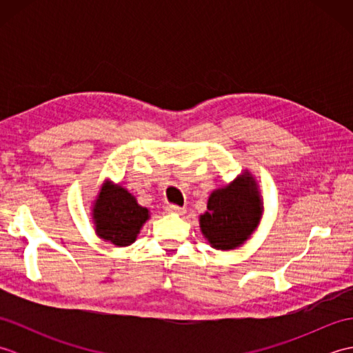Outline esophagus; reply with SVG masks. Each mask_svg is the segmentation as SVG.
<instances>
[{"label":"esophagus","mask_w":353,"mask_h":353,"mask_svg":"<svg viewBox=\"0 0 353 353\" xmlns=\"http://www.w3.org/2000/svg\"><path fill=\"white\" fill-rule=\"evenodd\" d=\"M167 212L168 214H177V215H183L186 212L185 206H177V205H168L167 206Z\"/></svg>","instance_id":"obj_1"}]
</instances>
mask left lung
Instances as JSON below:
<instances>
[{
  "mask_svg": "<svg viewBox=\"0 0 353 353\" xmlns=\"http://www.w3.org/2000/svg\"><path fill=\"white\" fill-rule=\"evenodd\" d=\"M262 199L250 171L211 192L208 211L200 215L201 234L216 250H232L243 245L258 228L262 216Z\"/></svg>",
  "mask_w": 353,
  "mask_h": 353,
  "instance_id": "8db88e82",
  "label": "left lung"
}]
</instances>
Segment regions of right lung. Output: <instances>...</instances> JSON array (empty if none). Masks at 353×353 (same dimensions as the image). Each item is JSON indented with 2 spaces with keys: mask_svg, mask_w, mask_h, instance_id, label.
<instances>
[{
  "mask_svg": "<svg viewBox=\"0 0 353 353\" xmlns=\"http://www.w3.org/2000/svg\"><path fill=\"white\" fill-rule=\"evenodd\" d=\"M95 234L117 247L137 241L141 228L150 219V211L141 206L121 185L104 181L92 205Z\"/></svg>",
  "mask_w": 353,
  "mask_h": 353,
  "instance_id": "add662e5",
  "label": "right lung"
}]
</instances>
